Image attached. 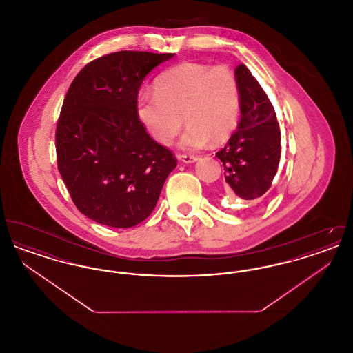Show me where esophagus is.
<instances>
[{
    "mask_svg": "<svg viewBox=\"0 0 353 353\" xmlns=\"http://www.w3.org/2000/svg\"><path fill=\"white\" fill-rule=\"evenodd\" d=\"M179 159L180 160H183L184 163H186V164H189V163H194V161H197L199 160V156H194V154H180L179 156Z\"/></svg>",
    "mask_w": 353,
    "mask_h": 353,
    "instance_id": "esophagus-1",
    "label": "esophagus"
}]
</instances>
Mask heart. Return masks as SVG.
Returning <instances> with one entry per match:
<instances>
[{"label":"heart","mask_w":353,"mask_h":353,"mask_svg":"<svg viewBox=\"0 0 353 353\" xmlns=\"http://www.w3.org/2000/svg\"><path fill=\"white\" fill-rule=\"evenodd\" d=\"M156 95H143L136 103L140 123L161 145L188 125L181 145L197 150L210 140L229 139L238 124L241 91L234 72L225 66L185 62L163 72L154 84Z\"/></svg>","instance_id":"heart-1"}]
</instances>
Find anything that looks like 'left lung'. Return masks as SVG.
Returning a JSON list of instances; mask_svg holds the SVG:
<instances>
[{
    "label": "left lung",
    "instance_id": "1",
    "mask_svg": "<svg viewBox=\"0 0 353 353\" xmlns=\"http://www.w3.org/2000/svg\"><path fill=\"white\" fill-rule=\"evenodd\" d=\"M235 77L241 91V120L216 156L225 169L226 190L242 200H258L278 172L281 130L271 101L250 70L239 65Z\"/></svg>",
    "mask_w": 353,
    "mask_h": 353
}]
</instances>
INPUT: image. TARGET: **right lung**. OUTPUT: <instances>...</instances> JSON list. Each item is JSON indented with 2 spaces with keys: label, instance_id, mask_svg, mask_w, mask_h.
Instances as JSON below:
<instances>
[{
  "label": "right lung",
  "instance_id": "1",
  "mask_svg": "<svg viewBox=\"0 0 353 353\" xmlns=\"http://www.w3.org/2000/svg\"><path fill=\"white\" fill-rule=\"evenodd\" d=\"M174 54L117 51L87 63L62 104L55 132L58 170L85 217L132 228L150 217L177 159L136 114L147 74Z\"/></svg>",
  "mask_w": 353,
  "mask_h": 353
}]
</instances>
